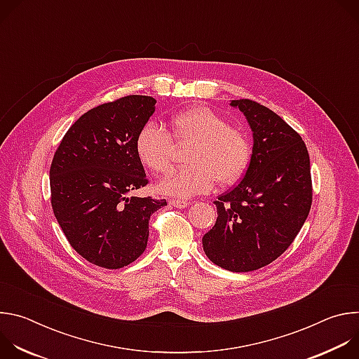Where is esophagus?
Wrapping results in <instances>:
<instances>
[{
	"label": "esophagus",
	"mask_w": 359,
	"mask_h": 359,
	"mask_svg": "<svg viewBox=\"0 0 359 359\" xmlns=\"http://www.w3.org/2000/svg\"><path fill=\"white\" fill-rule=\"evenodd\" d=\"M170 204L173 208H177V209H184V208H187L189 204H190V201H186V200H170Z\"/></svg>",
	"instance_id": "obj_1"
}]
</instances>
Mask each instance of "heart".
<instances>
[{"label": "heart", "mask_w": 359, "mask_h": 359, "mask_svg": "<svg viewBox=\"0 0 359 359\" xmlns=\"http://www.w3.org/2000/svg\"><path fill=\"white\" fill-rule=\"evenodd\" d=\"M170 133L155 123H146L135 140L140 163L156 175L172 169L175 143L191 144L187 151V168L166 177L159 189L175 197H191L208 193L216 180L234 184L247 172L252 146L248 135L208 107H193L173 115Z\"/></svg>", "instance_id": "obj_1"}]
</instances>
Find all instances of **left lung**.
<instances>
[{
    "instance_id": "left-lung-1",
    "label": "left lung",
    "mask_w": 359,
    "mask_h": 359,
    "mask_svg": "<svg viewBox=\"0 0 359 359\" xmlns=\"http://www.w3.org/2000/svg\"><path fill=\"white\" fill-rule=\"evenodd\" d=\"M252 130V155L244 177L215 200L217 220L203 236V250L222 269H262L290 247L313 203L309 150L276 112L251 99L231 100Z\"/></svg>"
}]
</instances>
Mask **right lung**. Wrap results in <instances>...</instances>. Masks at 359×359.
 I'll return each instance as SVG.
<instances>
[{"label": "right lung", "mask_w": 359, "mask_h": 359, "mask_svg": "<svg viewBox=\"0 0 359 359\" xmlns=\"http://www.w3.org/2000/svg\"><path fill=\"white\" fill-rule=\"evenodd\" d=\"M155 104L151 96L129 95L88 111L50 163L54 215L74 250L95 266L116 270L133 263L147 245L150 216L168 204L130 196L149 183L135 140Z\"/></svg>", "instance_id": "add662e5"}]
</instances>
